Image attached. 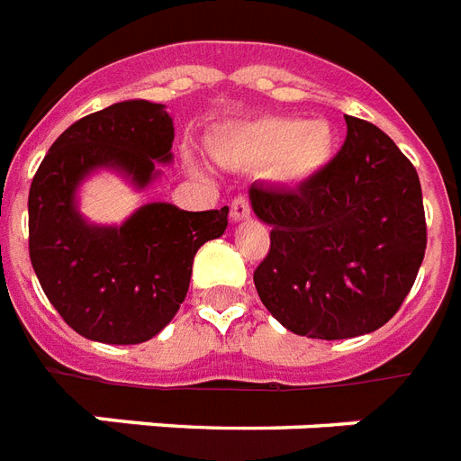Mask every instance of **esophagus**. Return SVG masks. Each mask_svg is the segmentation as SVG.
Here are the masks:
<instances>
[{"label": "esophagus", "instance_id": "esophagus-1", "mask_svg": "<svg viewBox=\"0 0 461 461\" xmlns=\"http://www.w3.org/2000/svg\"><path fill=\"white\" fill-rule=\"evenodd\" d=\"M249 213H252V209H249V200L245 197V194H238V197L230 202V219L245 221L249 219Z\"/></svg>", "mask_w": 461, "mask_h": 461}]
</instances>
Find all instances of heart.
<instances>
[{"label": "heart", "mask_w": 461, "mask_h": 461, "mask_svg": "<svg viewBox=\"0 0 461 461\" xmlns=\"http://www.w3.org/2000/svg\"><path fill=\"white\" fill-rule=\"evenodd\" d=\"M235 140L252 161H274L271 178L281 185H300L309 180L333 154V132L323 121L264 119L238 128Z\"/></svg>", "instance_id": "1"}]
</instances>
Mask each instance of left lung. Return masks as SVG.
<instances>
[{"label":"left lung","instance_id":"8db88e82","mask_svg":"<svg viewBox=\"0 0 461 461\" xmlns=\"http://www.w3.org/2000/svg\"><path fill=\"white\" fill-rule=\"evenodd\" d=\"M345 123L340 152L297 190L249 187L254 213L271 226L257 293L276 321L319 340L388 323L426 252L417 168L381 128L355 116Z\"/></svg>","mask_w":461,"mask_h":461}]
</instances>
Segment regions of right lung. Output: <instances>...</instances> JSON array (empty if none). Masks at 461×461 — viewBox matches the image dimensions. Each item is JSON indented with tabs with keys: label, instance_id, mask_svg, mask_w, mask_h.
I'll return each mask as SVG.
<instances>
[{
	"label": "right lung",
	"instance_id": "obj_1",
	"mask_svg": "<svg viewBox=\"0 0 461 461\" xmlns=\"http://www.w3.org/2000/svg\"><path fill=\"white\" fill-rule=\"evenodd\" d=\"M171 145L167 106L126 99L66 128L32 178V268L47 300L87 340L138 345L161 333L185 300L197 249L226 230L228 207L183 212L147 202L121 226L80 213L90 176L113 171L147 190L173 161Z\"/></svg>",
	"mask_w": 461,
	"mask_h": 461
}]
</instances>
